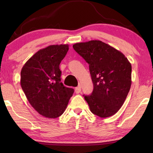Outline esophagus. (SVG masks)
Instances as JSON below:
<instances>
[{
	"label": "esophagus",
	"instance_id": "esophagus-1",
	"mask_svg": "<svg viewBox=\"0 0 153 153\" xmlns=\"http://www.w3.org/2000/svg\"><path fill=\"white\" fill-rule=\"evenodd\" d=\"M81 91V88L80 85H79L78 87H76V88H75V93H76V94L80 93Z\"/></svg>",
	"mask_w": 153,
	"mask_h": 153
}]
</instances>
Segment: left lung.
<instances>
[{"instance_id": "left-lung-1", "label": "left lung", "mask_w": 153, "mask_h": 153, "mask_svg": "<svg viewBox=\"0 0 153 153\" xmlns=\"http://www.w3.org/2000/svg\"><path fill=\"white\" fill-rule=\"evenodd\" d=\"M73 48L89 64L94 88L83 95L100 118L114 116L124 104L131 84V65L120 51L100 40L76 43Z\"/></svg>"}]
</instances>
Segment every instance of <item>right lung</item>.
<instances>
[{
    "label": "right lung",
    "instance_id": "obj_1",
    "mask_svg": "<svg viewBox=\"0 0 153 153\" xmlns=\"http://www.w3.org/2000/svg\"><path fill=\"white\" fill-rule=\"evenodd\" d=\"M68 49V45H56L39 50L21 71L20 83L26 98L45 118L61 116L74 93V89L60 82L59 65Z\"/></svg>",
    "mask_w": 153,
    "mask_h": 153
}]
</instances>
